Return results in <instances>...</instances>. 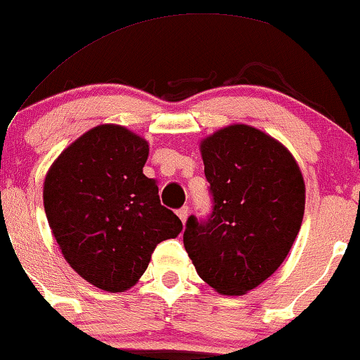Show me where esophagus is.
Masks as SVG:
<instances>
[{"instance_id": "34e87169", "label": "esophagus", "mask_w": 360, "mask_h": 360, "mask_svg": "<svg viewBox=\"0 0 360 360\" xmlns=\"http://www.w3.org/2000/svg\"><path fill=\"white\" fill-rule=\"evenodd\" d=\"M188 212H190V210H188V207H181V209L176 210V214H179L180 221L184 222V224L187 222V219H188Z\"/></svg>"}]
</instances>
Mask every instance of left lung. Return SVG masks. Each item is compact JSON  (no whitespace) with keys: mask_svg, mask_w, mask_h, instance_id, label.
<instances>
[{"mask_svg":"<svg viewBox=\"0 0 360 360\" xmlns=\"http://www.w3.org/2000/svg\"><path fill=\"white\" fill-rule=\"evenodd\" d=\"M214 210L190 215L184 246L198 276L221 295L255 290L288 256L305 212V181L283 143L248 124L200 141Z\"/></svg>","mask_w":360,"mask_h":360,"instance_id":"1","label":"left lung"}]
</instances>
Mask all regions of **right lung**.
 Masks as SVG:
<instances>
[{
	"instance_id": "1",
	"label": "right lung",
	"mask_w": 360,
	"mask_h": 360,
	"mask_svg": "<svg viewBox=\"0 0 360 360\" xmlns=\"http://www.w3.org/2000/svg\"><path fill=\"white\" fill-rule=\"evenodd\" d=\"M148 153L139 134L99 124L70 143L45 175L53 238L70 268L99 290L122 293L136 285L156 244L184 229L143 173Z\"/></svg>"
}]
</instances>
